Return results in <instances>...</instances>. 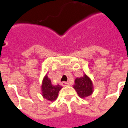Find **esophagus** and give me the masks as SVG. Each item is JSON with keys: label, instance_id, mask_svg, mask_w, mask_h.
<instances>
[{"label": "esophagus", "instance_id": "esophagus-1", "mask_svg": "<svg viewBox=\"0 0 128 128\" xmlns=\"http://www.w3.org/2000/svg\"><path fill=\"white\" fill-rule=\"evenodd\" d=\"M62 86L65 87V86H69V83H68V82H65V81H64V82H62Z\"/></svg>", "mask_w": 128, "mask_h": 128}]
</instances>
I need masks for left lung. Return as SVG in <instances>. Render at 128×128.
Returning a JSON list of instances; mask_svg holds the SVG:
<instances>
[{
  "label": "left lung",
  "instance_id": "left-lung-1",
  "mask_svg": "<svg viewBox=\"0 0 128 128\" xmlns=\"http://www.w3.org/2000/svg\"><path fill=\"white\" fill-rule=\"evenodd\" d=\"M73 88L76 91L78 96L81 98H86L90 96L94 92L92 81L86 74L81 77L75 78Z\"/></svg>",
  "mask_w": 128,
  "mask_h": 128
}]
</instances>
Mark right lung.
I'll use <instances>...</instances> for the list:
<instances>
[{"instance_id":"1","label":"right lung","mask_w":128,"mask_h":128,"mask_svg":"<svg viewBox=\"0 0 128 128\" xmlns=\"http://www.w3.org/2000/svg\"><path fill=\"white\" fill-rule=\"evenodd\" d=\"M62 88V87L58 84L53 85L50 78L46 74L42 79L41 86V93L42 97L49 101H55L58 98V93Z\"/></svg>"}]
</instances>
